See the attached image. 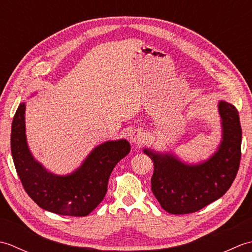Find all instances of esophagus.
Here are the masks:
<instances>
[{"label": "esophagus", "instance_id": "34e87169", "mask_svg": "<svg viewBox=\"0 0 252 252\" xmlns=\"http://www.w3.org/2000/svg\"><path fill=\"white\" fill-rule=\"evenodd\" d=\"M146 140V134L142 129H136L130 134V142L134 145H140Z\"/></svg>", "mask_w": 252, "mask_h": 252}]
</instances>
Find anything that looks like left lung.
<instances>
[{"instance_id": "left-lung-1", "label": "left lung", "mask_w": 252, "mask_h": 252, "mask_svg": "<svg viewBox=\"0 0 252 252\" xmlns=\"http://www.w3.org/2000/svg\"><path fill=\"white\" fill-rule=\"evenodd\" d=\"M221 140L216 152L199 162H186L173 151L159 152L152 147L143 153L152 159L153 194L171 215L200 210L221 198L236 178L240 162L242 127L235 106L218 101Z\"/></svg>"}]
</instances>
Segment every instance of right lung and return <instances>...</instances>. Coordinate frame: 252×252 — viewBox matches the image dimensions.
Returning a JSON list of instances; mask_svg holds the SVG:
<instances>
[{
    "mask_svg": "<svg viewBox=\"0 0 252 252\" xmlns=\"http://www.w3.org/2000/svg\"><path fill=\"white\" fill-rule=\"evenodd\" d=\"M36 93L28 96V99ZM26 103L19 104L10 133L12 157L25 190L46 211L61 216H88L104 199L112 170L131 151L129 142L119 138L100 143L72 172L53 173L37 161L28 146Z\"/></svg>",
    "mask_w": 252,
    "mask_h": 252,
    "instance_id": "obj_1",
    "label": "right lung"
}]
</instances>
